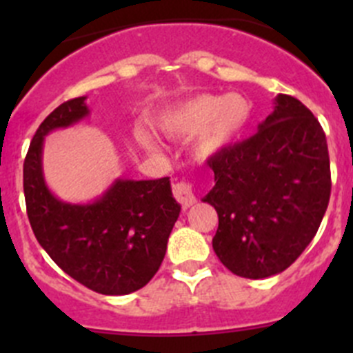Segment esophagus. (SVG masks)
I'll use <instances>...</instances> for the list:
<instances>
[{"mask_svg": "<svg viewBox=\"0 0 353 353\" xmlns=\"http://www.w3.org/2000/svg\"><path fill=\"white\" fill-rule=\"evenodd\" d=\"M172 193H174V198H176L184 208H190L191 205L196 203V196H194L193 193V186H191L190 183L179 181V183H176L172 186Z\"/></svg>", "mask_w": 353, "mask_h": 353, "instance_id": "34e87169", "label": "esophagus"}]
</instances>
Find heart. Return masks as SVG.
<instances>
[{
  "label": "heart",
  "instance_id": "1",
  "mask_svg": "<svg viewBox=\"0 0 353 353\" xmlns=\"http://www.w3.org/2000/svg\"><path fill=\"white\" fill-rule=\"evenodd\" d=\"M252 116V104L239 94L213 95L203 94L169 110L160 119L162 130L169 133L193 134L203 131L201 148L205 152L220 150L239 138ZM143 143H150L145 131H138Z\"/></svg>",
  "mask_w": 353,
  "mask_h": 353
}]
</instances>
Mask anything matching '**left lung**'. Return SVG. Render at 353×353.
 I'll return each instance as SVG.
<instances>
[{"mask_svg": "<svg viewBox=\"0 0 353 353\" xmlns=\"http://www.w3.org/2000/svg\"><path fill=\"white\" fill-rule=\"evenodd\" d=\"M215 186L213 251L237 276L266 279L287 270L318 232L331 193L321 124L301 101L280 94L275 110L248 140L208 159Z\"/></svg>", "mask_w": 353, "mask_h": 353, "instance_id": "obj_1", "label": "left lung"}]
</instances>
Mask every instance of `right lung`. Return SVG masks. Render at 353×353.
Listing matches in <instances>:
<instances>
[{
  "mask_svg": "<svg viewBox=\"0 0 353 353\" xmlns=\"http://www.w3.org/2000/svg\"><path fill=\"white\" fill-rule=\"evenodd\" d=\"M88 116L85 97L63 102L35 131L23 162L28 222L39 244L71 279L104 295L145 287L163 261L181 205L169 177L117 179L87 205L58 199L42 174L44 137Z\"/></svg>",
  "mask_w": 353,
  "mask_h": 353,
  "instance_id": "add662e5",
  "label": "right lung"
}]
</instances>
